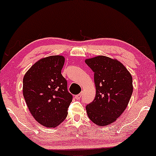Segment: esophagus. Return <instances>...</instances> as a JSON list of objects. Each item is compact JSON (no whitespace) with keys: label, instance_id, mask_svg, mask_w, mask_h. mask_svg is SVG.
<instances>
[{"label":"esophagus","instance_id":"1","mask_svg":"<svg viewBox=\"0 0 156 156\" xmlns=\"http://www.w3.org/2000/svg\"><path fill=\"white\" fill-rule=\"evenodd\" d=\"M82 93H80V94H76V95H75V99L76 100H80V99L82 98Z\"/></svg>","mask_w":156,"mask_h":156}]
</instances>
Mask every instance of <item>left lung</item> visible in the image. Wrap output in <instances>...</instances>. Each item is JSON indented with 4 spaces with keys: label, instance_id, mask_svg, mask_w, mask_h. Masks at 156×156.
I'll return each instance as SVG.
<instances>
[{
    "label": "left lung",
    "instance_id": "1",
    "mask_svg": "<svg viewBox=\"0 0 156 156\" xmlns=\"http://www.w3.org/2000/svg\"><path fill=\"white\" fill-rule=\"evenodd\" d=\"M94 72V100L86 106L89 118L99 126L108 125L122 115L133 93V79L122 63L105 56L85 60Z\"/></svg>",
    "mask_w": 156,
    "mask_h": 156
}]
</instances>
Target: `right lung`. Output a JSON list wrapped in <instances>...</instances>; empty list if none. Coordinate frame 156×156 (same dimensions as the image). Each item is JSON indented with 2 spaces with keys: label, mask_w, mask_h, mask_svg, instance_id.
I'll use <instances>...</instances> for the list:
<instances>
[{
  "label": "right lung",
  "mask_w": 156,
  "mask_h": 156,
  "mask_svg": "<svg viewBox=\"0 0 156 156\" xmlns=\"http://www.w3.org/2000/svg\"><path fill=\"white\" fill-rule=\"evenodd\" d=\"M62 56H50L36 62L23 80V94L28 108L38 123L55 127L67 116L72 100L62 76Z\"/></svg>",
  "instance_id": "add662e5"
}]
</instances>
